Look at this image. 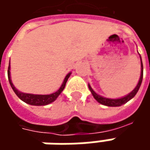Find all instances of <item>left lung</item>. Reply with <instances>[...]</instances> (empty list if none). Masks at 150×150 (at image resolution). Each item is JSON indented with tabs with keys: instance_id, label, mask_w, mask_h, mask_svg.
<instances>
[{
	"instance_id": "8db88e82",
	"label": "left lung",
	"mask_w": 150,
	"mask_h": 150,
	"mask_svg": "<svg viewBox=\"0 0 150 150\" xmlns=\"http://www.w3.org/2000/svg\"><path fill=\"white\" fill-rule=\"evenodd\" d=\"M139 57H140V62H141V72H140V78H139V83L136 85L134 89L132 90V92H130L129 94L124 96L122 98H105V97H103V96L98 94L92 88V87L90 86V84H88V88H89L91 93L93 94V98H95L96 100L98 101L99 103L103 104V105H105V106L119 107L121 106V105H123V104H124V103H126L127 102H129L130 99H132L136 95V93H138V91H139V88H140V85L142 83V80H143V71H144V68H143V62H142L141 56L139 55Z\"/></svg>"
}]
</instances>
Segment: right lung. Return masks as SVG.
I'll return each instance as SVG.
<instances>
[{
  "label": "right lung",
  "instance_id": "right-lung-1",
  "mask_svg": "<svg viewBox=\"0 0 150 150\" xmlns=\"http://www.w3.org/2000/svg\"><path fill=\"white\" fill-rule=\"evenodd\" d=\"M11 65L9 63L8 67V71H7V74H8V80L9 83L11 84V88L13 89L15 92V93L16 94V96L20 98L21 100H22L23 102H25L27 104H30V105H33V106H45V105H47L52 103V102H54L57 97L60 95L61 93L63 91L65 86H66L67 81L68 80V78L70 77L71 73L72 72H69L67 74V76L64 78L62 83L61 85L60 88L57 90V92H55L53 93H51V94H32V93H22L18 89L16 88V87L14 86V84L12 83L11 82Z\"/></svg>",
  "mask_w": 150,
  "mask_h": 150
}]
</instances>
